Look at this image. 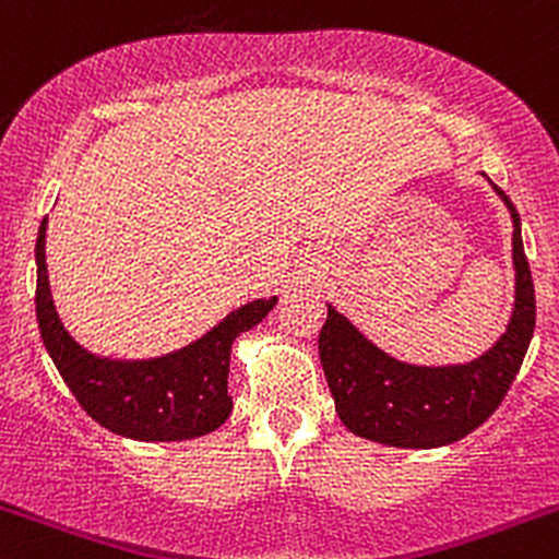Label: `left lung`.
Segmentation results:
<instances>
[{
    "mask_svg": "<svg viewBox=\"0 0 559 559\" xmlns=\"http://www.w3.org/2000/svg\"><path fill=\"white\" fill-rule=\"evenodd\" d=\"M490 188L512 217L514 305L504 334L486 353L467 364H406L373 345L345 312L329 302L318 353L336 414L358 438L395 449L456 443L499 408L518 377L536 329V292L525 260L520 214L504 190L493 182Z\"/></svg>",
    "mask_w": 559,
    "mask_h": 559,
    "instance_id": "1",
    "label": "left lung"
}]
</instances>
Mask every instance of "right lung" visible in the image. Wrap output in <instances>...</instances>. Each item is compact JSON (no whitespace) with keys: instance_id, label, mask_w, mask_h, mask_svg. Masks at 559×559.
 Listing matches in <instances>:
<instances>
[{"instance_id":"obj_1","label":"right lung","mask_w":559,"mask_h":559,"mask_svg":"<svg viewBox=\"0 0 559 559\" xmlns=\"http://www.w3.org/2000/svg\"><path fill=\"white\" fill-rule=\"evenodd\" d=\"M45 243L47 217L36 236V321L47 355L79 406L114 435L145 443L201 438L223 427L233 411L228 395L233 342L254 329L278 297L241 305L201 340L162 358H100L73 340L55 310Z\"/></svg>"}]
</instances>
